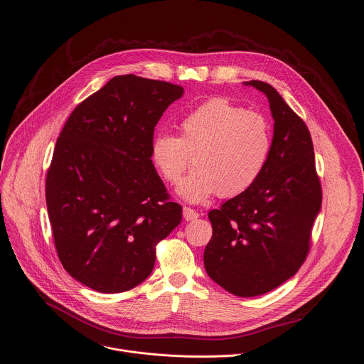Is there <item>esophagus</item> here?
<instances>
[{"mask_svg": "<svg viewBox=\"0 0 364 364\" xmlns=\"http://www.w3.org/2000/svg\"><path fill=\"white\" fill-rule=\"evenodd\" d=\"M183 216H184L186 220H196L200 215H199V212H196L194 209L184 206V208H183Z\"/></svg>", "mask_w": 364, "mask_h": 364, "instance_id": "esophagus-1", "label": "esophagus"}]
</instances>
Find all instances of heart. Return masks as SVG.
Returning <instances> with one entry per match:
<instances>
[{
  "mask_svg": "<svg viewBox=\"0 0 364 364\" xmlns=\"http://www.w3.org/2000/svg\"><path fill=\"white\" fill-rule=\"evenodd\" d=\"M180 136L162 132L152 141V159L159 174L176 183L186 200L199 203L216 191L234 197L261 176L272 151V132L262 114L226 100H210L183 117Z\"/></svg>",
  "mask_w": 364,
  "mask_h": 364,
  "instance_id": "obj_1",
  "label": "heart"
}]
</instances>
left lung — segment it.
<instances>
[{
	"label": "left lung",
	"mask_w": 364,
	"mask_h": 364,
	"mask_svg": "<svg viewBox=\"0 0 364 364\" xmlns=\"http://www.w3.org/2000/svg\"><path fill=\"white\" fill-rule=\"evenodd\" d=\"M266 94L274 119L272 151L258 180L209 212L213 235L203 259L209 277L229 293H267L301 269L321 210L322 190L305 122L267 82L247 81Z\"/></svg>",
	"instance_id": "left-lung-1"
}]
</instances>
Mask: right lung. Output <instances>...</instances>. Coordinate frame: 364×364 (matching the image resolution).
<instances>
[{"label": "right lung", "instance_id": "obj_1", "mask_svg": "<svg viewBox=\"0 0 364 364\" xmlns=\"http://www.w3.org/2000/svg\"><path fill=\"white\" fill-rule=\"evenodd\" d=\"M184 88L134 74L112 78L80 103L56 141L46 205L63 269L102 293L141 284L156 244L178 226L152 164L154 129Z\"/></svg>", "mask_w": 364, "mask_h": 364}]
</instances>
